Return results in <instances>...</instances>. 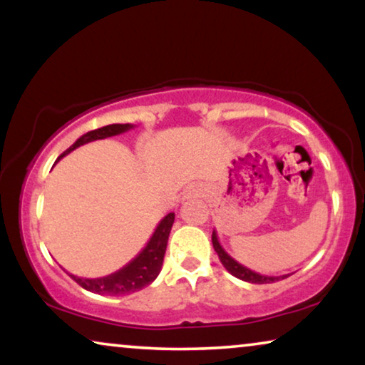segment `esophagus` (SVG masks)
Here are the masks:
<instances>
[{"label": "esophagus", "instance_id": "esophagus-1", "mask_svg": "<svg viewBox=\"0 0 365 365\" xmlns=\"http://www.w3.org/2000/svg\"><path fill=\"white\" fill-rule=\"evenodd\" d=\"M201 194V189H199L197 186H189L186 189V197H192V196H199Z\"/></svg>", "mask_w": 365, "mask_h": 365}]
</instances>
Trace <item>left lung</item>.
Instances as JSON below:
<instances>
[{"label":"left lung","mask_w":365,"mask_h":365,"mask_svg":"<svg viewBox=\"0 0 365 365\" xmlns=\"http://www.w3.org/2000/svg\"><path fill=\"white\" fill-rule=\"evenodd\" d=\"M212 246H214V251L217 252L219 261H221L222 266L226 267V271L231 272L234 277L241 279V281L252 282V284H271V282H277V281H281V279H286L291 276V274H284V276H264V274L251 271L249 267L242 266V264H239L236 259L231 257L226 251H224V247L221 246V242H219V239H217L216 231H212Z\"/></svg>","instance_id":"obj_1"}]
</instances>
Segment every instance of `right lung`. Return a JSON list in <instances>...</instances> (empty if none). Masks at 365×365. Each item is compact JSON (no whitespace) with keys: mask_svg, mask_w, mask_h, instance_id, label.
Masks as SVG:
<instances>
[{"mask_svg":"<svg viewBox=\"0 0 365 365\" xmlns=\"http://www.w3.org/2000/svg\"><path fill=\"white\" fill-rule=\"evenodd\" d=\"M133 128L134 124L128 123V124H109V126L94 129V131H89L86 134H83L81 138H78L76 143H74L69 149H66V151L59 156V159L74 151L76 148L83 146V144L96 141V139L118 136V134L126 133ZM173 224H174V212H169L168 216H164L161 221H159L156 229H154L151 239H149L143 251L139 252L133 261H129L126 266L121 267L116 272L109 274V276L88 279V277H78L69 272L68 274L71 276L73 281H76L83 289H86L89 292L99 294V296H128V294L141 291V289L149 286V284L159 276V272H161L169 232H171Z\"/></svg>","mask_w":365,"mask_h":365,"instance_id":"right-lung-1","label":"right lung"}]
</instances>
